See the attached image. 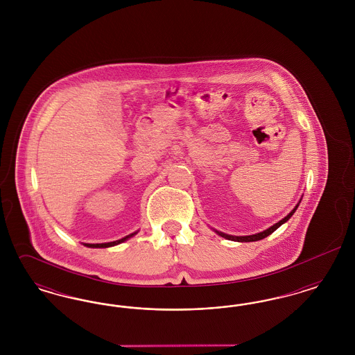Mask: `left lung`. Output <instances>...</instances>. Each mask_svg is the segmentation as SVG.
<instances>
[{"mask_svg":"<svg viewBox=\"0 0 355 355\" xmlns=\"http://www.w3.org/2000/svg\"><path fill=\"white\" fill-rule=\"evenodd\" d=\"M300 205V203H298ZM298 205L287 214L286 217L284 218V220H279V222H277L275 225H272L271 227L269 229H266V230H263V232H261V233H258V234H253V236H229V234H225V233H220V232H217L220 236H223V238H226V239H230V241H236V242H254V241H259V239H263V238H266L268 236H270L271 233H274L282 223H285L286 220H288V218L295 213V210H297V207H298Z\"/></svg>","mask_w":355,"mask_h":355,"instance_id":"8db88e82","label":"left lung"}]
</instances>
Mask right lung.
<instances>
[{"instance_id":"1","label":"right lung","mask_w":355,"mask_h":355,"mask_svg":"<svg viewBox=\"0 0 355 355\" xmlns=\"http://www.w3.org/2000/svg\"><path fill=\"white\" fill-rule=\"evenodd\" d=\"M135 234V233H133V234H130V236H126L125 238H122V239L114 241V242H107V243H85V246H87V248H110V246L122 243L123 241H126L128 238H130V236H133Z\"/></svg>"}]
</instances>
